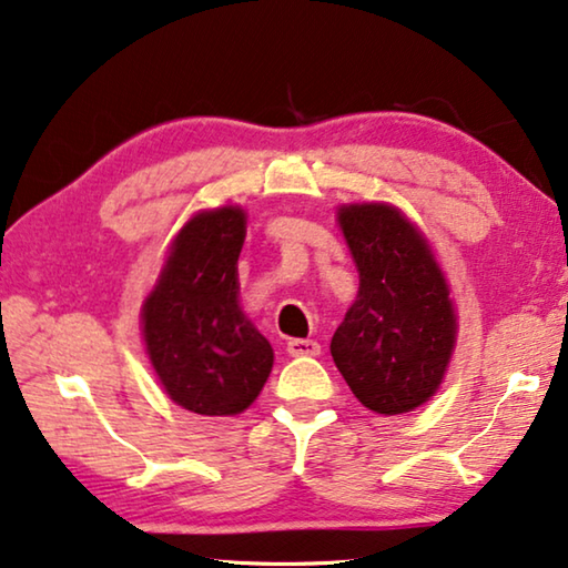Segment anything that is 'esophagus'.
Returning <instances> with one entry per match:
<instances>
[{
	"instance_id": "1",
	"label": "esophagus",
	"mask_w": 568,
	"mask_h": 568,
	"mask_svg": "<svg viewBox=\"0 0 568 568\" xmlns=\"http://www.w3.org/2000/svg\"><path fill=\"white\" fill-rule=\"evenodd\" d=\"M287 354L291 356H318L321 344L311 338H291L287 341Z\"/></svg>"
}]
</instances>
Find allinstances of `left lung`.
<instances>
[{
	"label": "left lung",
	"mask_w": 568,
	"mask_h": 568,
	"mask_svg": "<svg viewBox=\"0 0 568 568\" xmlns=\"http://www.w3.org/2000/svg\"><path fill=\"white\" fill-rule=\"evenodd\" d=\"M358 270L356 301L331 338L354 397L376 414H404L439 389L457 316L425 235L392 204L338 206Z\"/></svg>",
	"instance_id": "1"
}]
</instances>
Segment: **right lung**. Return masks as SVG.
Here are the masks:
<instances>
[{
    "mask_svg": "<svg viewBox=\"0 0 568 568\" xmlns=\"http://www.w3.org/2000/svg\"><path fill=\"white\" fill-rule=\"evenodd\" d=\"M245 224L240 206L194 214L171 242L141 308L143 341L161 386L179 407L204 417L245 412L273 368V346L237 298Z\"/></svg>",
    "mask_w": 568,
    "mask_h": 568,
    "instance_id": "add662e5",
    "label": "right lung"
}]
</instances>
